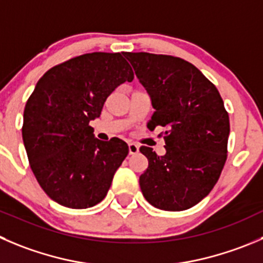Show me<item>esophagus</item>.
Returning a JSON list of instances; mask_svg holds the SVG:
<instances>
[{
  "mask_svg": "<svg viewBox=\"0 0 263 263\" xmlns=\"http://www.w3.org/2000/svg\"><path fill=\"white\" fill-rule=\"evenodd\" d=\"M139 146L136 143H129V155H136L138 154Z\"/></svg>",
  "mask_w": 263,
  "mask_h": 263,
  "instance_id": "obj_1",
  "label": "esophagus"
}]
</instances>
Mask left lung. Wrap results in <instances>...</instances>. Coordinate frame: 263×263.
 Instances as JSON below:
<instances>
[{
  "label": "left lung",
  "mask_w": 263,
  "mask_h": 263,
  "mask_svg": "<svg viewBox=\"0 0 263 263\" xmlns=\"http://www.w3.org/2000/svg\"><path fill=\"white\" fill-rule=\"evenodd\" d=\"M151 97L148 129L165 127L166 154L139 151L148 167L139 177L144 199L161 211L179 212L201 201L218 181L227 159L229 114L219 91L194 64L172 55L125 52Z\"/></svg>",
  "instance_id": "1"
}]
</instances>
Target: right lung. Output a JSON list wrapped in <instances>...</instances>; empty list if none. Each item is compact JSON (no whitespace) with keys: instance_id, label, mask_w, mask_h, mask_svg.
<instances>
[{"instance_id":"right-lung-1","label":"right lung","mask_w":263,"mask_h":263,"mask_svg":"<svg viewBox=\"0 0 263 263\" xmlns=\"http://www.w3.org/2000/svg\"><path fill=\"white\" fill-rule=\"evenodd\" d=\"M134 73L120 52H90L50 68L24 108V147L41 189L72 209L106 197L115 173L129 154L124 141L94 137L91 120L108 96Z\"/></svg>"}]
</instances>
